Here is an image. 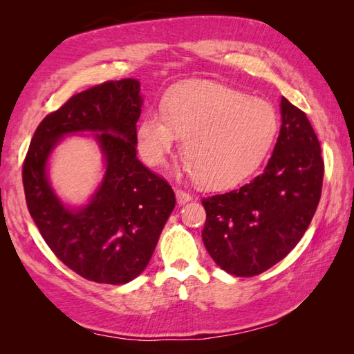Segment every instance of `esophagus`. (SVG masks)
I'll use <instances>...</instances> for the list:
<instances>
[{
  "instance_id": "esophagus-1",
  "label": "esophagus",
  "mask_w": 354,
  "mask_h": 354,
  "mask_svg": "<svg viewBox=\"0 0 354 354\" xmlns=\"http://www.w3.org/2000/svg\"><path fill=\"white\" fill-rule=\"evenodd\" d=\"M175 194H176V201H178L179 205H184V204H187V202L192 201V194L184 192V190L176 189V190H175Z\"/></svg>"
}]
</instances>
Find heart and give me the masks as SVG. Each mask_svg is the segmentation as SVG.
I'll list each match as a JSON object with an SVG mask.
<instances>
[{
    "mask_svg": "<svg viewBox=\"0 0 354 354\" xmlns=\"http://www.w3.org/2000/svg\"><path fill=\"white\" fill-rule=\"evenodd\" d=\"M277 132L278 115L268 102L193 80L173 89L165 111L150 109L141 117L137 141L142 158L158 167L185 137V171L208 189H227L259 167Z\"/></svg>",
    "mask_w": 354,
    "mask_h": 354,
    "instance_id": "b5f03b06",
    "label": "heart"
}]
</instances>
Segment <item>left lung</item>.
I'll list each match as a JSON object with an SVG mask.
<instances>
[{"label":"left lung","instance_id":"obj_1","mask_svg":"<svg viewBox=\"0 0 354 354\" xmlns=\"http://www.w3.org/2000/svg\"><path fill=\"white\" fill-rule=\"evenodd\" d=\"M281 127L261 175L230 193L202 199V240L228 274L254 277L283 260L304 236L321 198L324 161L301 109L281 97Z\"/></svg>","mask_w":354,"mask_h":354}]
</instances>
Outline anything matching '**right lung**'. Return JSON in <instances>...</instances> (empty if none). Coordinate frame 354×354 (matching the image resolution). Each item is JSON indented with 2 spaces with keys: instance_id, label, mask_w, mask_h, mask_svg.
<instances>
[{
  "instance_id": "1",
  "label": "right lung",
  "mask_w": 354,
  "mask_h": 354,
  "mask_svg": "<svg viewBox=\"0 0 354 354\" xmlns=\"http://www.w3.org/2000/svg\"><path fill=\"white\" fill-rule=\"evenodd\" d=\"M140 82H104L82 91L37 126L22 167L30 216L45 243L74 272L95 283L124 284L146 269L175 208L171 187L137 158ZM89 131L105 171L86 205L71 207L48 179V160L66 134Z\"/></svg>"
}]
</instances>
